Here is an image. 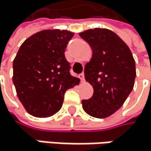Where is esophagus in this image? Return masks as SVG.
Returning a JSON list of instances; mask_svg holds the SVG:
<instances>
[{
	"label": "esophagus",
	"instance_id": "1",
	"mask_svg": "<svg viewBox=\"0 0 151 151\" xmlns=\"http://www.w3.org/2000/svg\"><path fill=\"white\" fill-rule=\"evenodd\" d=\"M80 79H81V81L83 82L84 81H85V77H84V73H81V74H80Z\"/></svg>",
	"mask_w": 151,
	"mask_h": 151
}]
</instances>
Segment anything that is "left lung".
Wrapping results in <instances>:
<instances>
[{
	"mask_svg": "<svg viewBox=\"0 0 151 151\" xmlns=\"http://www.w3.org/2000/svg\"><path fill=\"white\" fill-rule=\"evenodd\" d=\"M79 35L92 49L84 74L94 93L81 101L82 107L93 117H108L124 105L133 88L135 61L128 45L112 30L96 27Z\"/></svg>",
	"mask_w": 151,
	"mask_h": 151,
	"instance_id": "1",
	"label": "left lung"
}]
</instances>
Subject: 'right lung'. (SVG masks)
<instances>
[{
	"label": "right lung",
	"mask_w": 151,
	"mask_h": 151,
	"mask_svg": "<svg viewBox=\"0 0 151 151\" xmlns=\"http://www.w3.org/2000/svg\"><path fill=\"white\" fill-rule=\"evenodd\" d=\"M73 32L45 29L32 35L19 47L13 61V77L17 96L26 111L45 118L62 107L67 89L81 80L70 74L64 52Z\"/></svg>",
	"instance_id": "right-lung-1"
}]
</instances>
